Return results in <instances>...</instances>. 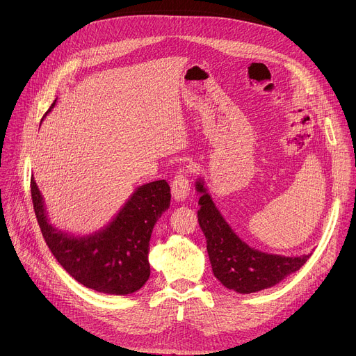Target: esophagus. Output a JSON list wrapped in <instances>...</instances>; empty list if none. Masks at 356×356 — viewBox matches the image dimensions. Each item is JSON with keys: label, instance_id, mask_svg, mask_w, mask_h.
<instances>
[{"label": "esophagus", "instance_id": "1", "mask_svg": "<svg viewBox=\"0 0 356 356\" xmlns=\"http://www.w3.org/2000/svg\"><path fill=\"white\" fill-rule=\"evenodd\" d=\"M190 194L188 170L180 169L172 181V195L176 201H184Z\"/></svg>", "mask_w": 356, "mask_h": 356}]
</instances>
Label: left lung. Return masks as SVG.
<instances>
[{
    "label": "left lung",
    "instance_id": "left-lung-1",
    "mask_svg": "<svg viewBox=\"0 0 356 356\" xmlns=\"http://www.w3.org/2000/svg\"><path fill=\"white\" fill-rule=\"evenodd\" d=\"M195 190L201 194L197 217L207 239L213 273L227 289L241 294L269 289L298 270L312 257V253L282 257L249 246L221 216L201 177L195 181Z\"/></svg>",
    "mask_w": 356,
    "mask_h": 356
}]
</instances>
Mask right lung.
<instances>
[{"label":"right lung","instance_id":"add662e5","mask_svg":"<svg viewBox=\"0 0 356 356\" xmlns=\"http://www.w3.org/2000/svg\"><path fill=\"white\" fill-rule=\"evenodd\" d=\"M55 104L56 99L46 114ZM31 194L44 242L73 279L88 289L114 296L135 293L146 283L150 275V235L170 206L166 180L139 186L106 227L88 235H73L50 224L33 177Z\"/></svg>","mask_w":356,"mask_h":356}]
</instances>
